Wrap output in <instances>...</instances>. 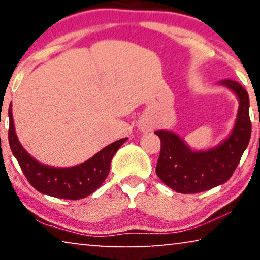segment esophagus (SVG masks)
<instances>
[{"label":"esophagus","mask_w":260,"mask_h":260,"mask_svg":"<svg viewBox=\"0 0 260 260\" xmlns=\"http://www.w3.org/2000/svg\"><path fill=\"white\" fill-rule=\"evenodd\" d=\"M141 130L144 131V133H145V131L149 130V125H145V124H143V125H141Z\"/></svg>","instance_id":"1"}]
</instances>
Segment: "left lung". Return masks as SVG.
Listing matches in <instances>:
<instances>
[{"label":"left lung","mask_w":260,"mask_h":260,"mask_svg":"<svg viewBox=\"0 0 260 260\" xmlns=\"http://www.w3.org/2000/svg\"><path fill=\"white\" fill-rule=\"evenodd\" d=\"M219 84L236 93L239 110L232 133L218 147L194 151L172 131L155 133L161 140L156 175L177 193H200L225 183L233 175L250 142V99L246 90L232 79L220 80Z\"/></svg>","instance_id":"8db88e82"}]
</instances>
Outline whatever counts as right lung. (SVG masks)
Here are the masks:
<instances>
[{
  "label": "right lung",
  "mask_w": 260,
  "mask_h": 260,
  "mask_svg": "<svg viewBox=\"0 0 260 260\" xmlns=\"http://www.w3.org/2000/svg\"><path fill=\"white\" fill-rule=\"evenodd\" d=\"M9 145L13 155L22 169L28 182L42 194L67 200H79L86 198L101 187L110 172L113 155L127 138L116 141L102 149L93 157L70 168H54L34 159L24 150L16 136L14 127L12 103L9 110Z\"/></svg>",
  "instance_id": "obj_1"
}]
</instances>
